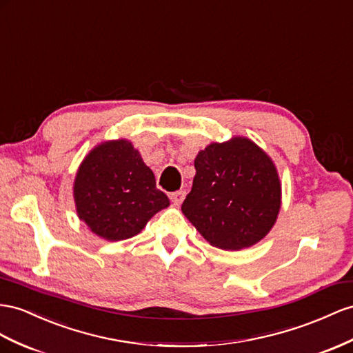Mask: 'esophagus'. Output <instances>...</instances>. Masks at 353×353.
Returning <instances> with one entry per match:
<instances>
[{
	"mask_svg": "<svg viewBox=\"0 0 353 353\" xmlns=\"http://www.w3.org/2000/svg\"><path fill=\"white\" fill-rule=\"evenodd\" d=\"M170 198H171V201H173L176 205L182 204L183 200H185V191H176V192H173V194L170 195Z\"/></svg>",
	"mask_w": 353,
	"mask_h": 353,
	"instance_id": "obj_1",
	"label": "esophagus"
}]
</instances>
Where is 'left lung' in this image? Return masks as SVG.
<instances>
[{"label":"left lung","mask_w":353,"mask_h":353,"mask_svg":"<svg viewBox=\"0 0 353 353\" xmlns=\"http://www.w3.org/2000/svg\"><path fill=\"white\" fill-rule=\"evenodd\" d=\"M182 212L212 246L239 250L263 240L277 219L282 186L267 153L245 137L212 143L195 158Z\"/></svg>","instance_id":"8db88e82"}]
</instances>
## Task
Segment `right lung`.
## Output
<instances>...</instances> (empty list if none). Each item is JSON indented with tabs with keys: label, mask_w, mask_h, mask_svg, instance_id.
Masks as SVG:
<instances>
[{
	"label": "right lung",
	"mask_w": 353,
	"mask_h": 353,
	"mask_svg": "<svg viewBox=\"0 0 353 353\" xmlns=\"http://www.w3.org/2000/svg\"><path fill=\"white\" fill-rule=\"evenodd\" d=\"M73 194L80 221L108 241L137 236L153 214L170 205L128 140L105 141L90 150L79 167Z\"/></svg>",
	"instance_id": "1"
}]
</instances>
